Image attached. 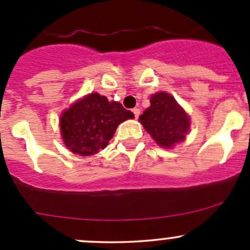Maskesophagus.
Here are the masks:
<instances>
[{
  "label": "esophagus",
  "mask_w": 250,
  "mask_h": 250,
  "mask_svg": "<svg viewBox=\"0 0 250 250\" xmlns=\"http://www.w3.org/2000/svg\"><path fill=\"white\" fill-rule=\"evenodd\" d=\"M133 113H134L135 118H138L140 116V109H137V107H135V109H133Z\"/></svg>",
  "instance_id": "esophagus-1"
}]
</instances>
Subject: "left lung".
Wrapping results in <instances>:
<instances>
[{
	"label": "left lung",
	"instance_id": "left-lung-1",
	"mask_svg": "<svg viewBox=\"0 0 250 250\" xmlns=\"http://www.w3.org/2000/svg\"><path fill=\"white\" fill-rule=\"evenodd\" d=\"M151 106L139 117L148 134L160 146L172 147L185 139L190 128V120L172 95L156 93L151 97Z\"/></svg>",
	"mask_w": 250,
	"mask_h": 250
}]
</instances>
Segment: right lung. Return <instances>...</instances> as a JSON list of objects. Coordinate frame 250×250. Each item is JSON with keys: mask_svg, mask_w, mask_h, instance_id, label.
Segmentation results:
<instances>
[{"mask_svg": "<svg viewBox=\"0 0 250 250\" xmlns=\"http://www.w3.org/2000/svg\"><path fill=\"white\" fill-rule=\"evenodd\" d=\"M134 117L120 103H109L106 97L92 93L75 103L60 118V130L65 145L74 153L90 156L106 147L116 128Z\"/></svg>", "mask_w": 250, "mask_h": 250, "instance_id": "obj_1", "label": "right lung"}]
</instances>
